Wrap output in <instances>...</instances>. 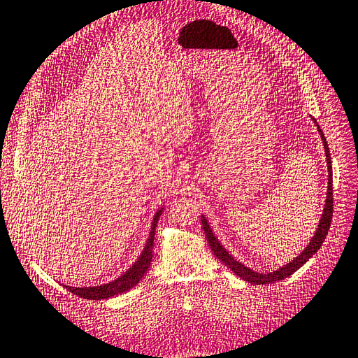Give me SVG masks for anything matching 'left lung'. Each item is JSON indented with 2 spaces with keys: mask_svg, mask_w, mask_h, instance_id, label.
I'll use <instances>...</instances> for the list:
<instances>
[{
  "mask_svg": "<svg viewBox=\"0 0 358 358\" xmlns=\"http://www.w3.org/2000/svg\"><path fill=\"white\" fill-rule=\"evenodd\" d=\"M315 124H317V121H315ZM318 125V124H317ZM318 131L321 138H323V144H324V150H326V158H327V172H329V186H327V197H326V206H324V211H323V217H321L320 220V225L317 228V233H315V236L312 237L310 243L307 245L306 250L301 253L296 259H293V262L287 264L285 267L279 268L278 271H273V273H265V275H262V273H256L253 270H250L248 267H245V265H242L241 262H237L236 259L231 256L228 251L222 247L220 242L215 239V236L213 234V229L209 228L208 225V220L205 219V217L201 215V225H203V229H205V234H206V239H208V243L209 247H211L214 256L219 259V261H222L223 264L227 265V267L234 273V275H237L239 278L245 279V281H248L251 284L255 285H264V284H273L276 281H281V279H285L289 278L290 275H293L298 268L303 267V265L309 261V259L317 253V251L320 250L321 245H323L326 236H327V231L329 228H331V222H332V214H334V195H332V163H331V153H329V147H327V143H326V138L323 135V131H321V129L318 127Z\"/></svg>",
  "mask_w": 358,
  "mask_h": 358,
  "instance_id": "8db88e82",
  "label": "left lung"
}]
</instances>
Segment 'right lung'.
I'll list each match as a JSON object with an SVG mask.
<instances>
[{
	"label": "right lung",
	"instance_id": "right-lung-1",
	"mask_svg": "<svg viewBox=\"0 0 358 358\" xmlns=\"http://www.w3.org/2000/svg\"><path fill=\"white\" fill-rule=\"evenodd\" d=\"M161 213H163V209H159V211L155 214V219H153L149 239H147L143 255L139 256L135 265H131V268L129 271H125L121 278H117L113 282L103 284L99 287H82L80 289V287L65 285L66 289L71 293H74V295L85 299H107L115 295H119V293L130 290L131 287H135L139 281H141V278L145 275L147 270L150 267V262L153 257L152 253H153V241H155V228H157V222L159 219Z\"/></svg>",
	"mask_w": 358,
	"mask_h": 358
}]
</instances>
